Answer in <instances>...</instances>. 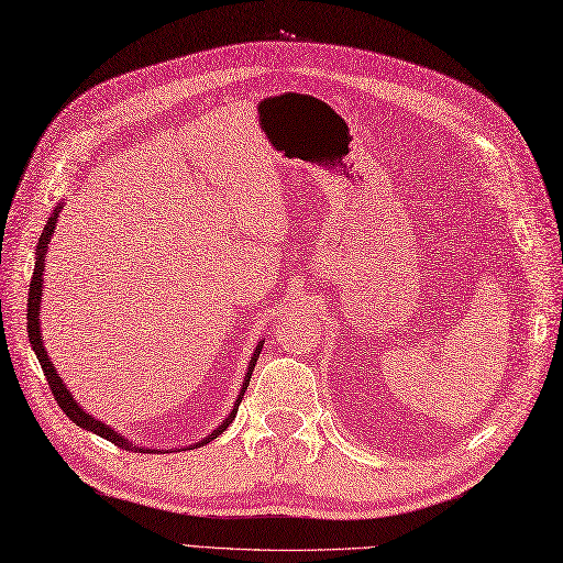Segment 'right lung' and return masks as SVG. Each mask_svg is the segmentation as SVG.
Wrapping results in <instances>:
<instances>
[{"label":"right lung","instance_id":"1","mask_svg":"<svg viewBox=\"0 0 563 563\" xmlns=\"http://www.w3.org/2000/svg\"><path fill=\"white\" fill-rule=\"evenodd\" d=\"M59 212H62V202H59L57 208L52 210V214L47 217V224H45V229H43V236H40V241H37V245H35V269H33L31 291H29V341H31V346H33L35 355H37L40 365H43V373H45V377H47V385H49V389H52L54 401L59 404V408L68 416V420H74V422L78 424V428H84V430H88V432H92V434H100L102 440L112 442V444H117V446H121V449L141 451V454H150V451H157V449L139 446V444L129 442L126 437H123L121 432H117L114 428H109L107 422H102V420H98V418H92V416L88 413V410L74 399V394L68 391V387L64 385V379L59 377L57 369H54V363H52V358L47 355V349H45V344H43V329H40V303H43V286H45L43 272H45L47 245H49V239H52V234H54V227H57ZM260 351H263V341H257V346H255V351H253V355H251L249 369H245L241 391H239V396H236L234 406H231L229 416L222 420V424H217V428H214L210 434H205L200 442L190 444V446H184L181 451H186V449H198V446L210 444L212 440H217V437L229 428V422L236 418V410H239V404H241V399H243L245 389H249V385H251V375H253L255 363H257V358H260ZM162 451H167V454H172V449H162Z\"/></svg>","mask_w":563,"mask_h":563}]
</instances>
